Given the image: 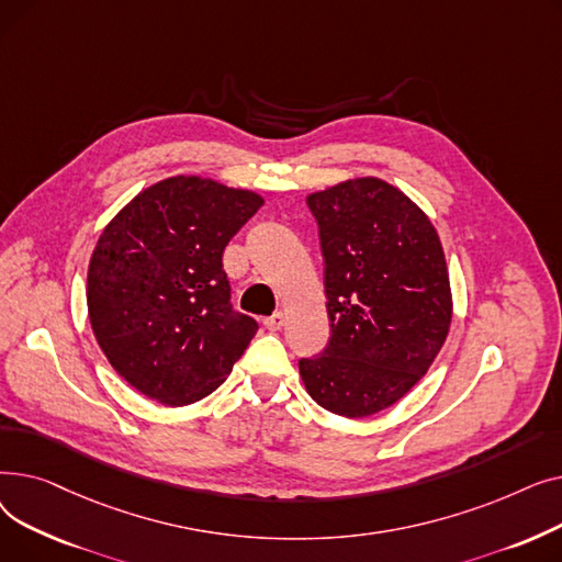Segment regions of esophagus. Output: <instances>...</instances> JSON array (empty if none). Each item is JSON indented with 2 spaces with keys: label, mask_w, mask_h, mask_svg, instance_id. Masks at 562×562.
<instances>
[{
  "label": "esophagus",
  "mask_w": 562,
  "mask_h": 562,
  "mask_svg": "<svg viewBox=\"0 0 562 562\" xmlns=\"http://www.w3.org/2000/svg\"><path fill=\"white\" fill-rule=\"evenodd\" d=\"M263 326L269 328V330H282V326H284V314H282V312H276L273 316L263 318Z\"/></svg>",
  "instance_id": "34e87169"
}]
</instances>
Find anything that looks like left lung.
Here are the masks:
<instances>
[{
    "label": "left lung",
    "mask_w": 562,
    "mask_h": 562,
    "mask_svg": "<svg viewBox=\"0 0 562 562\" xmlns=\"http://www.w3.org/2000/svg\"><path fill=\"white\" fill-rule=\"evenodd\" d=\"M326 259L330 341L301 360L307 394L362 419L403 398L447 341L453 296L445 250L426 212L380 177L307 195Z\"/></svg>",
    "instance_id": "left-lung-1"
}]
</instances>
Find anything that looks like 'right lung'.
Segmentation results:
<instances>
[{"label":"right lung","mask_w":562,"mask_h":562,"mask_svg":"<svg viewBox=\"0 0 562 562\" xmlns=\"http://www.w3.org/2000/svg\"><path fill=\"white\" fill-rule=\"evenodd\" d=\"M263 198L175 175L134 195L102 229L86 303L109 364L168 407L210 396L257 333L234 312L223 250Z\"/></svg>","instance_id":"right-lung-1"}]
</instances>
